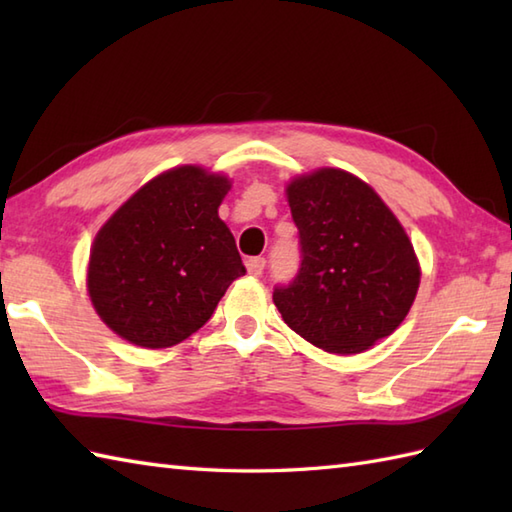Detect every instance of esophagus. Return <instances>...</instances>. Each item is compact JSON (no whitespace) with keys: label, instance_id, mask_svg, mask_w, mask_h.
Returning <instances> with one entry per match:
<instances>
[{"label":"esophagus","instance_id":"34e87169","mask_svg":"<svg viewBox=\"0 0 512 512\" xmlns=\"http://www.w3.org/2000/svg\"><path fill=\"white\" fill-rule=\"evenodd\" d=\"M264 268H266V259H264V257H250V259H246L248 275L259 277V275L264 273Z\"/></svg>","mask_w":512,"mask_h":512}]
</instances>
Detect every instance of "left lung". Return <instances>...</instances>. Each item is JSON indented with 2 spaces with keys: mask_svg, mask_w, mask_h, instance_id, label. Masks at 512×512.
Listing matches in <instances>:
<instances>
[{
  "mask_svg": "<svg viewBox=\"0 0 512 512\" xmlns=\"http://www.w3.org/2000/svg\"><path fill=\"white\" fill-rule=\"evenodd\" d=\"M301 268L273 301L288 328L330 354H358L405 321L420 266L405 228L380 195L343 169L288 184Z\"/></svg>",
  "mask_w": 512,
  "mask_h": 512,
  "instance_id": "8db88e82",
  "label": "left lung"
}]
</instances>
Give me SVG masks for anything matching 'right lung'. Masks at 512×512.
I'll return each instance as SVG.
<instances>
[{
  "instance_id": "right-lung-1",
  "label": "right lung",
  "mask_w": 512,
  "mask_h": 512,
  "mask_svg": "<svg viewBox=\"0 0 512 512\" xmlns=\"http://www.w3.org/2000/svg\"><path fill=\"white\" fill-rule=\"evenodd\" d=\"M231 180L184 165L140 187L94 237L88 292L121 339L162 350L198 332L246 273L217 209Z\"/></svg>"
}]
</instances>
